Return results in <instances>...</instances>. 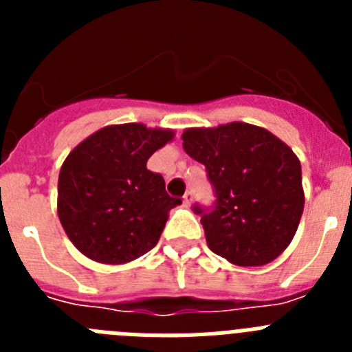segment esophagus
Returning a JSON list of instances; mask_svg holds the SVG:
<instances>
[{"label": "esophagus", "mask_w": 352, "mask_h": 352, "mask_svg": "<svg viewBox=\"0 0 352 352\" xmlns=\"http://www.w3.org/2000/svg\"><path fill=\"white\" fill-rule=\"evenodd\" d=\"M192 201H194V194H192V192H186V194L183 195V204L188 208L192 204Z\"/></svg>", "instance_id": "esophagus-1"}]
</instances>
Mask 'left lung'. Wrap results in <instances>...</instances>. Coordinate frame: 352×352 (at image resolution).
<instances>
[{
	"instance_id": "1",
	"label": "left lung",
	"mask_w": 352,
	"mask_h": 352,
	"mask_svg": "<svg viewBox=\"0 0 352 352\" xmlns=\"http://www.w3.org/2000/svg\"><path fill=\"white\" fill-rule=\"evenodd\" d=\"M188 157L208 170L217 206L203 214L211 252L234 266H264L289 247L305 206L301 164L284 141L263 126L232 121L186 129Z\"/></svg>"
}]
</instances>
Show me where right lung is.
<instances>
[{"instance_id":"obj_1","label":"right lung","mask_w":352,"mask_h":352,"mask_svg":"<svg viewBox=\"0 0 352 352\" xmlns=\"http://www.w3.org/2000/svg\"><path fill=\"white\" fill-rule=\"evenodd\" d=\"M174 130L109 125L72 149L58 178V217L74 247L95 263L126 264L157 245L182 204L146 162Z\"/></svg>"}]
</instances>
